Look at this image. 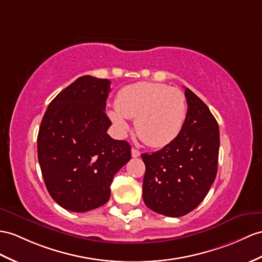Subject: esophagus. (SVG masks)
<instances>
[{
  "label": "esophagus",
  "mask_w": 262,
  "mask_h": 262,
  "mask_svg": "<svg viewBox=\"0 0 262 262\" xmlns=\"http://www.w3.org/2000/svg\"><path fill=\"white\" fill-rule=\"evenodd\" d=\"M131 155H132L133 158H138V157H140V155H141V153H140L139 150H137V149H135V148H132Z\"/></svg>",
  "instance_id": "esophagus-1"
}]
</instances>
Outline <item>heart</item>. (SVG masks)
Instances as JSON below:
<instances>
[{
    "label": "heart",
    "instance_id": "1",
    "mask_svg": "<svg viewBox=\"0 0 262 262\" xmlns=\"http://www.w3.org/2000/svg\"><path fill=\"white\" fill-rule=\"evenodd\" d=\"M116 110L109 117L120 133L129 129L125 119L136 120L138 137L146 145L162 148L179 135L187 117L184 93L162 83L138 82L118 92Z\"/></svg>",
    "mask_w": 262,
    "mask_h": 262
}]
</instances>
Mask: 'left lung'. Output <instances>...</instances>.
<instances>
[{"label":"left lung","mask_w":262,"mask_h":262,"mask_svg":"<svg viewBox=\"0 0 262 262\" xmlns=\"http://www.w3.org/2000/svg\"><path fill=\"white\" fill-rule=\"evenodd\" d=\"M184 94L188 111L179 135L161 150L141 156L143 201L167 216H182L199 206L218 171V122L192 91L186 88Z\"/></svg>","instance_id":"left-lung-1"}]
</instances>
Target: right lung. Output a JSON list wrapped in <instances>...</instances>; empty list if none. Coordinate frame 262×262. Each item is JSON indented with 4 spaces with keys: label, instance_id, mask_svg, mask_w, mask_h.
<instances>
[{
    "label": "right lung",
    "instance_id": "right-lung-1",
    "mask_svg": "<svg viewBox=\"0 0 262 262\" xmlns=\"http://www.w3.org/2000/svg\"><path fill=\"white\" fill-rule=\"evenodd\" d=\"M111 82L84 75L51 101L37 135L47 189L69 211L86 212L110 199L114 174L131 159V145L106 131Z\"/></svg>",
    "mask_w": 262,
    "mask_h": 262
}]
</instances>
